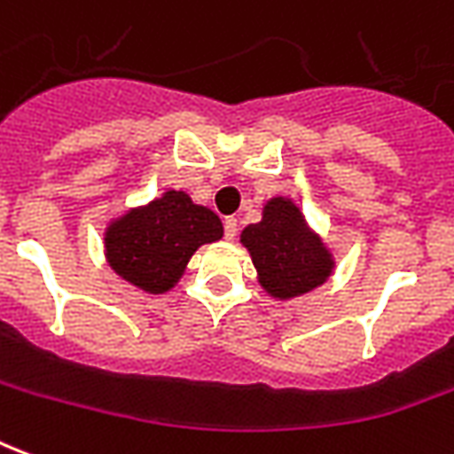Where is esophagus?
<instances>
[{
	"label": "esophagus",
	"instance_id": "1",
	"mask_svg": "<svg viewBox=\"0 0 454 454\" xmlns=\"http://www.w3.org/2000/svg\"><path fill=\"white\" fill-rule=\"evenodd\" d=\"M237 232H239V222H237V217H224V237H227V239H234Z\"/></svg>",
	"mask_w": 454,
	"mask_h": 454
}]
</instances>
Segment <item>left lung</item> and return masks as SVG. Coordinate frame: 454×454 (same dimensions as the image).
Listing matches in <instances>:
<instances>
[{"instance_id":"obj_1","label":"left lung","mask_w":454,"mask_h":454,"mask_svg":"<svg viewBox=\"0 0 454 454\" xmlns=\"http://www.w3.org/2000/svg\"><path fill=\"white\" fill-rule=\"evenodd\" d=\"M242 244L252 254L262 288L278 301L310 294L335 269L330 249L291 198L266 202L262 222L244 227Z\"/></svg>"}]
</instances>
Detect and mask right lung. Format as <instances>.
Instances as JSON below:
<instances>
[{"label":"right lung","mask_w":454,"mask_h":454,"mask_svg":"<svg viewBox=\"0 0 454 454\" xmlns=\"http://www.w3.org/2000/svg\"><path fill=\"white\" fill-rule=\"evenodd\" d=\"M222 239V222L183 191H166L149 205L109 222L107 263L144 294H166L202 244Z\"/></svg>","instance_id":"right-lung-1"}]
</instances>
